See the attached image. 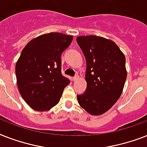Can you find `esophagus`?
<instances>
[{"mask_svg":"<svg viewBox=\"0 0 147 147\" xmlns=\"http://www.w3.org/2000/svg\"><path fill=\"white\" fill-rule=\"evenodd\" d=\"M78 79H79V76H78V75H76L75 77H73V81H76Z\"/></svg>","mask_w":147,"mask_h":147,"instance_id":"esophagus-1","label":"esophagus"}]
</instances>
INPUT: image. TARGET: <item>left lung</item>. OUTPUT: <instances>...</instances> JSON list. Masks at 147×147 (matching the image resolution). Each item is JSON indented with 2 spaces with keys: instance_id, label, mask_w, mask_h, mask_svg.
Returning a JSON list of instances; mask_svg holds the SVG:
<instances>
[{
  "instance_id": "1",
  "label": "left lung",
  "mask_w": 147,
  "mask_h": 147,
  "mask_svg": "<svg viewBox=\"0 0 147 147\" xmlns=\"http://www.w3.org/2000/svg\"><path fill=\"white\" fill-rule=\"evenodd\" d=\"M77 42L86 61V90L77 95L83 109L99 115L115 105L127 78L125 57L118 45L100 36H79Z\"/></svg>"
}]
</instances>
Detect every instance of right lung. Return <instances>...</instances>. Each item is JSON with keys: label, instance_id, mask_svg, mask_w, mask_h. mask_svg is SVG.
<instances>
[{"label": "right lung", "instance_id": "obj_1", "mask_svg": "<svg viewBox=\"0 0 147 147\" xmlns=\"http://www.w3.org/2000/svg\"><path fill=\"white\" fill-rule=\"evenodd\" d=\"M72 36L51 32L31 40L16 64L19 91L26 102L38 111H48L59 102L70 80L61 74V55Z\"/></svg>", "mask_w": 147, "mask_h": 147}]
</instances>
